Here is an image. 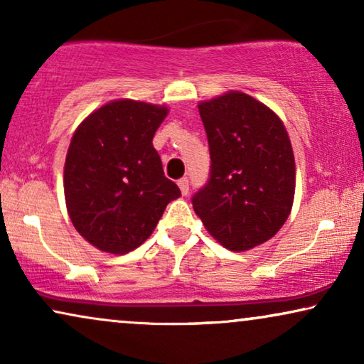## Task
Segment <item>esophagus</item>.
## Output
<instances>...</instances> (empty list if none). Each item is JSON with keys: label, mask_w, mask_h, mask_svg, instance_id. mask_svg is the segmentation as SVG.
<instances>
[{"label": "esophagus", "mask_w": 364, "mask_h": 364, "mask_svg": "<svg viewBox=\"0 0 364 364\" xmlns=\"http://www.w3.org/2000/svg\"><path fill=\"white\" fill-rule=\"evenodd\" d=\"M177 183H178V188H181L182 196H187V193H188V178L187 177H182Z\"/></svg>", "instance_id": "34e87169"}]
</instances>
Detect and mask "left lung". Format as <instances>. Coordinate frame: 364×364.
<instances>
[{"mask_svg": "<svg viewBox=\"0 0 364 364\" xmlns=\"http://www.w3.org/2000/svg\"><path fill=\"white\" fill-rule=\"evenodd\" d=\"M210 177L192 197L208 233L245 252L280 230L295 197V157L282 119L240 91L198 104Z\"/></svg>", "mask_w": 364, "mask_h": 364, "instance_id": "obj_1", "label": "left lung"}]
</instances>
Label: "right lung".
I'll return each instance as SVG.
<instances>
[{
	"instance_id": "1",
	"label": "right lung",
	"mask_w": 364,
	"mask_h": 364,
	"mask_svg": "<svg viewBox=\"0 0 364 364\" xmlns=\"http://www.w3.org/2000/svg\"><path fill=\"white\" fill-rule=\"evenodd\" d=\"M166 106L117 99L79 124L64 164L73 225L99 250L122 255L142 245L181 191L164 176L154 134Z\"/></svg>"
}]
</instances>
